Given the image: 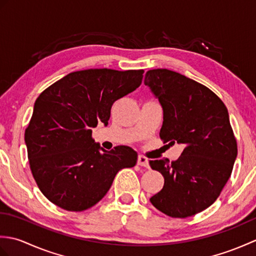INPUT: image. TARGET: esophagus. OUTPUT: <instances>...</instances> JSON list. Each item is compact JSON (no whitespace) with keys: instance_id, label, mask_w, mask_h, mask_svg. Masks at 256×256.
I'll return each instance as SVG.
<instances>
[{"instance_id":"obj_1","label":"esophagus","mask_w":256,"mask_h":256,"mask_svg":"<svg viewBox=\"0 0 256 256\" xmlns=\"http://www.w3.org/2000/svg\"><path fill=\"white\" fill-rule=\"evenodd\" d=\"M138 164L140 166H143V167H148V160L146 158L145 156L143 155H138Z\"/></svg>"}]
</instances>
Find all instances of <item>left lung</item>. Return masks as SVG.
Segmentation results:
<instances>
[{
	"instance_id": "left-lung-1",
	"label": "left lung",
	"mask_w": 256,
	"mask_h": 256,
	"mask_svg": "<svg viewBox=\"0 0 256 256\" xmlns=\"http://www.w3.org/2000/svg\"><path fill=\"white\" fill-rule=\"evenodd\" d=\"M144 84L164 111L160 138L184 145L175 162H150L165 179L150 200L172 218H188L214 204L231 176L238 145L229 113L214 92L172 70H148Z\"/></svg>"
}]
</instances>
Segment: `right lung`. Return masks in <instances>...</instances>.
<instances>
[{
	"instance_id": "1",
	"label": "right lung",
	"mask_w": 256,
	"mask_h": 256,
	"mask_svg": "<svg viewBox=\"0 0 256 256\" xmlns=\"http://www.w3.org/2000/svg\"><path fill=\"white\" fill-rule=\"evenodd\" d=\"M144 70L86 69L70 72L37 98L25 143L30 167L45 197L68 211L99 202L122 168L138 153L120 145L106 150L92 138L98 123L108 125L112 104L142 84Z\"/></svg>"
}]
</instances>
